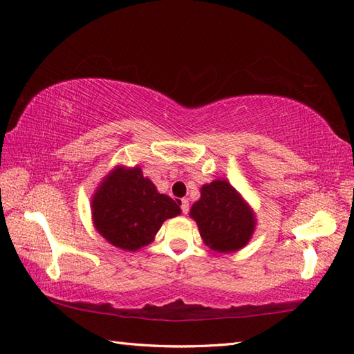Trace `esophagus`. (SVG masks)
<instances>
[{"label":"esophagus","instance_id":"1","mask_svg":"<svg viewBox=\"0 0 354 354\" xmlns=\"http://www.w3.org/2000/svg\"><path fill=\"white\" fill-rule=\"evenodd\" d=\"M179 205H181V212L184 213V214H187L189 213V199H181L179 201Z\"/></svg>","mask_w":354,"mask_h":354}]
</instances>
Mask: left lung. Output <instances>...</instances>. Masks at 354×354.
<instances>
[{
	"label": "left lung",
	"mask_w": 354,
	"mask_h": 354,
	"mask_svg": "<svg viewBox=\"0 0 354 354\" xmlns=\"http://www.w3.org/2000/svg\"><path fill=\"white\" fill-rule=\"evenodd\" d=\"M190 216L196 221L204 242L214 251L232 252L251 239L255 219L240 194L227 181H213L201 189V199Z\"/></svg>",
	"instance_id": "8db88e82"
}]
</instances>
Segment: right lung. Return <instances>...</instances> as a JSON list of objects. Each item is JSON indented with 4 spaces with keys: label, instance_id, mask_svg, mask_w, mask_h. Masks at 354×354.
Here are the masks:
<instances>
[{
    "label": "right lung",
    "instance_id": "add662e5",
    "mask_svg": "<svg viewBox=\"0 0 354 354\" xmlns=\"http://www.w3.org/2000/svg\"><path fill=\"white\" fill-rule=\"evenodd\" d=\"M179 213L176 202L158 193L140 167L112 170L93 199L97 231L126 251H137L152 242L162 222Z\"/></svg>",
    "mask_w": 354,
    "mask_h": 354
}]
</instances>
